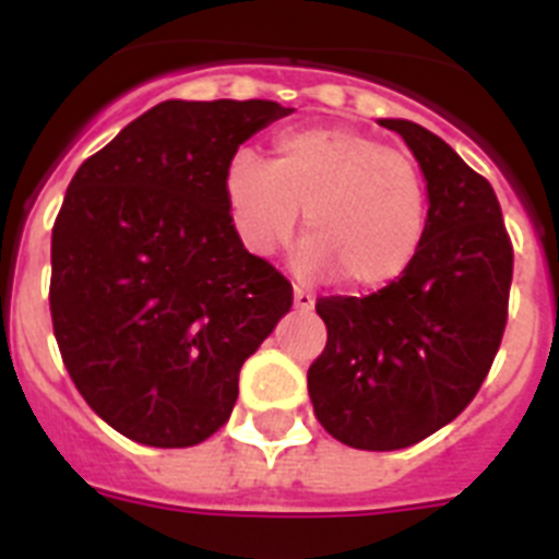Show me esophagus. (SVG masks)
<instances>
[{"label": "esophagus", "mask_w": 559, "mask_h": 559, "mask_svg": "<svg viewBox=\"0 0 559 559\" xmlns=\"http://www.w3.org/2000/svg\"><path fill=\"white\" fill-rule=\"evenodd\" d=\"M313 305H316V299L310 290L294 288V307L299 310V313H310V310H313Z\"/></svg>", "instance_id": "1"}]
</instances>
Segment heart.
I'll list each match as a JSON object with an SVG mask.
<instances>
[{
    "label": "heart",
    "mask_w": 559,
    "mask_h": 559,
    "mask_svg": "<svg viewBox=\"0 0 559 559\" xmlns=\"http://www.w3.org/2000/svg\"><path fill=\"white\" fill-rule=\"evenodd\" d=\"M224 199L240 243L265 258L299 224L310 238L294 265L307 280L341 276L352 290H380L409 269L427 233V179L407 152L352 127L283 132L265 163L238 150Z\"/></svg>",
    "instance_id": "heart-1"
}]
</instances>
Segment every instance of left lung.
<instances>
[{
	"mask_svg": "<svg viewBox=\"0 0 559 559\" xmlns=\"http://www.w3.org/2000/svg\"><path fill=\"white\" fill-rule=\"evenodd\" d=\"M399 132L427 179L416 260L371 296H326V346L307 371L321 427L346 447L393 452L438 432L477 396L499 352L513 246L485 177L421 124Z\"/></svg>",
	"mask_w": 559,
	"mask_h": 559,
	"instance_id": "left-lung-1",
	"label": "left lung"
}]
</instances>
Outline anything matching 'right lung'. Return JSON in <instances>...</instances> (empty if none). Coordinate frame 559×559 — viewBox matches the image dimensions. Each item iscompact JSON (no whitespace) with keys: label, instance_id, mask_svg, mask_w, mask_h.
Listing matches in <instances>:
<instances>
[{"label":"right lung","instance_id":"1","mask_svg":"<svg viewBox=\"0 0 559 559\" xmlns=\"http://www.w3.org/2000/svg\"><path fill=\"white\" fill-rule=\"evenodd\" d=\"M269 99H168L76 168L52 229L60 355L124 438L197 447L229 418L238 373L294 305L243 249L224 199L229 157L290 116Z\"/></svg>","mask_w":559,"mask_h":559}]
</instances>
